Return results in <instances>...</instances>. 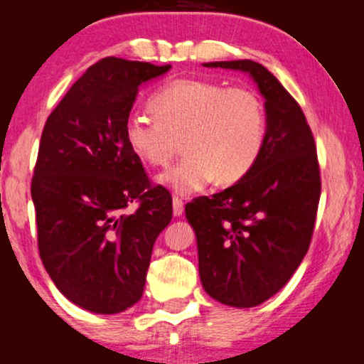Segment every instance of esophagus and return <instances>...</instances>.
I'll return each instance as SVG.
<instances>
[{
  "mask_svg": "<svg viewBox=\"0 0 364 364\" xmlns=\"http://www.w3.org/2000/svg\"><path fill=\"white\" fill-rule=\"evenodd\" d=\"M183 210H185V203H183L181 198L174 196V198H173V214H174V217L181 215Z\"/></svg>",
  "mask_w": 364,
  "mask_h": 364,
  "instance_id": "34e87169",
  "label": "esophagus"
}]
</instances>
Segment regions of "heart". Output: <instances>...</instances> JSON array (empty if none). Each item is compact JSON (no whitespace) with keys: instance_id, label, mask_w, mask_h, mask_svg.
Returning a JSON list of instances; mask_svg holds the SVG:
<instances>
[{"instance_id":"obj_1","label":"heart","mask_w":364,"mask_h":364,"mask_svg":"<svg viewBox=\"0 0 364 364\" xmlns=\"http://www.w3.org/2000/svg\"><path fill=\"white\" fill-rule=\"evenodd\" d=\"M157 119L132 116L124 141L144 164L168 166L179 141L186 157L159 181L179 195L203 190L215 179L228 186L243 179L265 144V107L257 92L198 78L166 83L150 99Z\"/></svg>"}]
</instances>
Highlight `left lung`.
<instances>
[{"instance_id":"obj_1","label":"left lung","mask_w":364,"mask_h":364,"mask_svg":"<svg viewBox=\"0 0 364 364\" xmlns=\"http://www.w3.org/2000/svg\"><path fill=\"white\" fill-rule=\"evenodd\" d=\"M203 66L248 73L265 99V144L253 169L185 208L203 289L228 306L252 308L286 286L310 248L321 190L316 147L299 104L265 66L252 60Z\"/></svg>"}]
</instances>
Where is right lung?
<instances>
[{
	"mask_svg": "<svg viewBox=\"0 0 364 364\" xmlns=\"http://www.w3.org/2000/svg\"><path fill=\"white\" fill-rule=\"evenodd\" d=\"M171 65L104 58L49 114L32 178L39 253L54 286L83 310L114 315L140 301L152 248L173 217L124 141L141 83ZM139 202L135 213L126 210Z\"/></svg>",
	"mask_w": 364,
	"mask_h": 364,
	"instance_id": "add662e5",
	"label": "right lung"
}]
</instances>
